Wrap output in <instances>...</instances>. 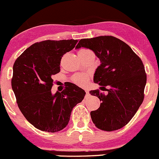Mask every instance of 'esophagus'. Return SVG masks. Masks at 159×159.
Returning <instances> with one entry per match:
<instances>
[{
	"instance_id": "esophagus-1",
	"label": "esophagus",
	"mask_w": 159,
	"mask_h": 159,
	"mask_svg": "<svg viewBox=\"0 0 159 159\" xmlns=\"http://www.w3.org/2000/svg\"><path fill=\"white\" fill-rule=\"evenodd\" d=\"M86 96H89V91H88L87 89H86Z\"/></svg>"
}]
</instances>
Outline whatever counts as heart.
<instances>
[{
	"label": "heart",
	"instance_id": "obj_1",
	"mask_svg": "<svg viewBox=\"0 0 159 159\" xmlns=\"http://www.w3.org/2000/svg\"><path fill=\"white\" fill-rule=\"evenodd\" d=\"M88 80H89V76L87 74H84V73H78L72 77L73 83L80 86H86Z\"/></svg>",
	"mask_w": 159,
	"mask_h": 159
}]
</instances>
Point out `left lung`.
I'll list each match as a JSON object with an SVG mask.
<instances>
[{
  "instance_id": "1",
  "label": "left lung",
  "mask_w": 159,
  "mask_h": 159,
  "mask_svg": "<svg viewBox=\"0 0 159 159\" xmlns=\"http://www.w3.org/2000/svg\"><path fill=\"white\" fill-rule=\"evenodd\" d=\"M93 50L101 64L94 74L95 83L106 89L107 95L91 90L101 101L98 109L90 112L98 129L107 132L118 130L129 123L144 99L147 76L140 57L128 44L112 36L81 39L76 48Z\"/></svg>"
}]
</instances>
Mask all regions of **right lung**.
<instances>
[{
	"instance_id": "obj_1",
	"label": "right lung",
	"mask_w": 159,
	"mask_h": 159,
	"mask_svg": "<svg viewBox=\"0 0 159 159\" xmlns=\"http://www.w3.org/2000/svg\"><path fill=\"white\" fill-rule=\"evenodd\" d=\"M77 40H43L29 47L14 62L11 86L17 106L34 127L57 132L67 125L73 107L86 93L70 83L61 93H51L53 76L60 71V61Z\"/></svg>"
}]
</instances>
